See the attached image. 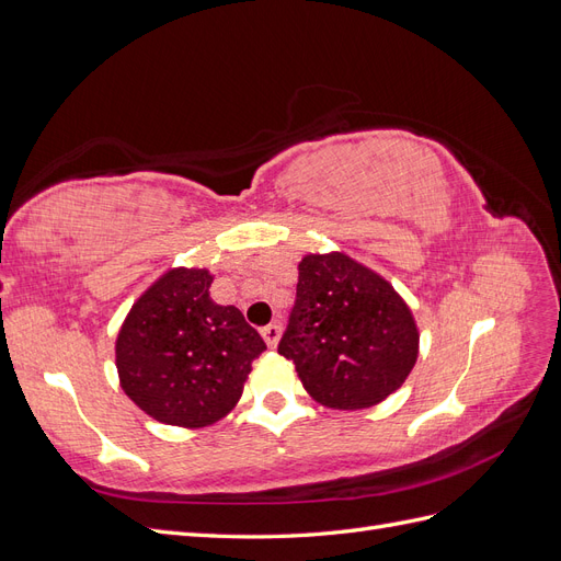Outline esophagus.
Returning a JSON list of instances; mask_svg holds the SVG:
<instances>
[{
  "label": "esophagus",
  "mask_w": 561,
  "mask_h": 561,
  "mask_svg": "<svg viewBox=\"0 0 561 561\" xmlns=\"http://www.w3.org/2000/svg\"><path fill=\"white\" fill-rule=\"evenodd\" d=\"M280 334H283V328L278 325V322H271V325H266V328L262 330V336H264V342H266L268 348H276V346H278Z\"/></svg>",
  "instance_id": "34e87169"
}]
</instances>
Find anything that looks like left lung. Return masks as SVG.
<instances>
[{
	"label": "left lung",
	"instance_id": "obj_1",
	"mask_svg": "<svg viewBox=\"0 0 561 561\" xmlns=\"http://www.w3.org/2000/svg\"><path fill=\"white\" fill-rule=\"evenodd\" d=\"M278 353L295 363L316 402L355 412L379 404L410 377L419 328L377 271L344 252L307 254Z\"/></svg>",
	"mask_w": 561,
	"mask_h": 561
}]
</instances>
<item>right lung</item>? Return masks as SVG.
I'll list each match as a JSON object with an SVG mask.
<instances>
[{
  "label": "right lung",
  "instance_id": "obj_1",
  "mask_svg": "<svg viewBox=\"0 0 561 561\" xmlns=\"http://www.w3.org/2000/svg\"><path fill=\"white\" fill-rule=\"evenodd\" d=\"M208 268H171L133 304L116 336L124 393L168 426L203 428L243 396L266 348L236 307L210 299Z\"/></svg>",
  "mask_w": 561,
  "mask_h": 561
}]
</instances>
